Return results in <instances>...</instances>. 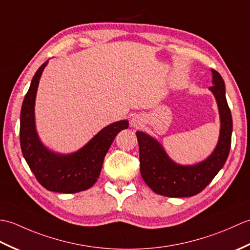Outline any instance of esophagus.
<instances>
[{
	"label": "esophagus",
	"instance_id": "esophagus-1",
	"mask_svg": "<svg viewBox=\"0 0 250 250\" xmlns=\"http://www.w3.org/2000/svg\"><path fill=\"white\" fill-rule=\"evenodd\" d=\"M143 125H144V120H143V118L140 115H135L133 118L131 119V125L133 126V128L139 129Z\"/></svg>",
	"mask_w": 250,
	"mask_h": 250
}]
</instances>
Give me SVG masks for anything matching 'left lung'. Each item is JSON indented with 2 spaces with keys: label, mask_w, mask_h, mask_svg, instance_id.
Returning a JSON list of instances; mask_svg holds the SVG:
<instances>
[{
  "label": "left lung",
  "mask_w": 250,
  "mask_h": 250,
  "mask_svg": "<svg viewBox=\"0 0 250 250\" xmlns=\"http://www.w3.org/2000/svg\"><path fill=\"white\" fill-rule=\"evenodd\" d=\"M213 86L220 116V134L213 153L194 166H180L167 156L162 145L144 132H136L140 147L141 174L144 182L156 193L169 198H184L200 193L216 176L229 156L232 137V116L226 99L225 82L220 74L211 70Z\"/></svg>",
  "instance_id": "1"
}]
</instances>
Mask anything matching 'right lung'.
I'll return each mask as SVG.
<instances>
[{
	"mask_svg": "<svg viewBox=\"0 0 250 250\" xmlns=\"http://www.w3.org/2000/svg\"><path fill=\"white\" fill-rule=\"evenodd\" d=\"M47 63H43L32 78L21 107V151L44 188L60 193H76L89 189L97 182L111 143L121 130L128 129L129 122L120 120L105 126L88 144L70 155H60L46 148L35 129L34 105L40 78Z\"/></svg>",
	"mask_w": 250,
	"mask_h": 250,
	"instance_id": "add662e5",
	"label": "right lung"
}]
</instances>
